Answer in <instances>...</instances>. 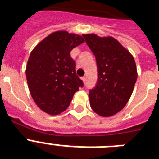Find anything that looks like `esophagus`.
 Returning <instances> with one entry per match:
<instances>
[{
	"instance_id": "esophagus-1",
	"label": "esophagus",
	"mask_w": 159,
	"mask_h": 159,
	"mask_svg": "<svg viewBox=\"0 0 159 159\" xmlns=\"http://www.w3.org/2000/svg\"><path fill=\"white\" fill-rule=\"evenodd\" d=\"M81 80H82V81L84 83V84L86 83V77H82V79H81Z\"/></svg>"
}]
</instances>
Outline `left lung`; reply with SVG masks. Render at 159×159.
Returning a JSON list of instances; mask_svg holds the SVG:
<instances>
[{
	"instance_id": "left-lung-1",
	"label": "left lung",
	"mask_w": 159,
	"mask_h": 159,
	"mask_svg": "<svg viewBox=\"0 0 159 159\" xmlns=\"http://www.w3.org/2000/svg\"><path fill=\"white\" fill-rule=\"evenodd\" d=\"M83 36L98 67L96 86L89 92L90 105L99 116L110 117L123 110L131 96L138 77L135 61L116 38L94 33Z\"/></svg>"
}]
</instances>
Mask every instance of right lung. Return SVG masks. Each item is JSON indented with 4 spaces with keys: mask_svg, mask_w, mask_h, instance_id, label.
I'll list each match as a JSON object with an SVG mask.
<instances>
[{
    "mask_svg": "<svg viewBox=\"0 0 159 159\" xmlns=\"http://www.w3.org/2000/svg\"><path fill=\"white\" fill-rule=\"evenodd\" d=\"M84 42L78 34L57 31L31 52L25 71L28 86L32 99L43 112L51 116L62 113L84 85L70 56V52Z\"/></svg>",
    "mask_w": 159,
    "mask_h": 159,
    "instance_id": "add662e5",
    "label": "right lung"
}]
</instances>
